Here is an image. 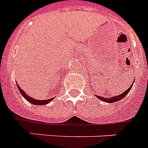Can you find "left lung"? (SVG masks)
<instances>
[{"label":"left lung","mask_w":148,"mask_h":148,"mask_svg":"<svg viewBox=\"0 0 148 148\" xmlns=\"http://www.w3.org/2000/svg\"><path fill=\"white\" fill-rule=\"evenodd\" d=\"M134 81H133V84H134ZM133 84L130 86V87L128 89V90H126L125 91L124 93H121L120 95H119V96H114V97H112L111 98H106V97H100V96H97V95H96V97L98 98L99 99H100L101 101L103 102H105V103H116V102L117 101H119L120 99H123L124 97H126V95L128 94V93H129V91H130V90L132 89V87L133 86Z\"/></svg>","instance_id":"left-lung-1"}]
</instances>
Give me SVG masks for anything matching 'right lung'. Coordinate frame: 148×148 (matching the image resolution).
<instances>
[{"label":"right lung","mask_w":148,"mask_h":148,"mask_svg":"<svg viewBox=\"0 0 148 148\" xmlns=\"http://www.w3.org/2000/svg\"><path fill=\"white\" fill-rule=\"evenodd\" d=\"M16 85H17L18 89H19V90H20V93H21V95H22L23 97L24 98H25V99H26V100L29 102V103H32V104H33V105H46V104H49L50 102L52 101L54 98H55V97H53V98H51V99H44V100H39V99H34V98H32V97H29V95L26 94V92H24L23 90L20 88V86H19L17 84H16Z\"/></svg>","instance_id":"1"}]
</instances>
